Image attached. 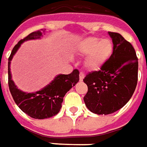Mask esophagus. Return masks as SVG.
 <instances>
[{
  "label": "esophagus",
  "instance_id": "esophagus-1",
  "mask_svg": "<svg viewBox=\"0 0 147 147\" xmlns=\"http://www.w3.org/2000/svg\"><path fill=\"white\" fill-rule=\"evenodd\" d=\"M84 73L83 71H80V80L82 81V80H84Z\"/></svg>",
  "mask_w": 147,
  "mask_h": 147
}]
</instances>
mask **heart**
Segmentation results:
<instances>
[{
	"label": "heart",
	"instance_id": "obj_1",
	"mask_svg": "<svg viewBox=\"0 0 147 147\" xmlns=\"http://www.w3.org/2000/svg\"><path fill=\"white\" fill-rule=\"evenodd\" d=\"M80 51L88 55L85 65L88 68L95 70L103 65L113 53L112 42L108 38L99 39L94 37L87 38L80 44Z\"/></svg>",
	"mask_w": 147,
	"mask_h": 147
}]
</instances>
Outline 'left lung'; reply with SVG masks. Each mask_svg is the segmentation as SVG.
<instances>
[{"label": "left lung", "mask_w": 147, "mask_h": 147, "mask_svg": "<svg viewBox=\"0 0 147 147\" xmlns=\"http://www.w3.org/2000/svg\"><path fill=\"white\" fill-rule=\"evenodd\" d=\"M113 44L111 56L99 71L87 75V108L96 114H110L126 105L138 83V62L131 43L118 33L109 32Z\"/></svg>", "instance_id": "left-lung-1"}]
</instances>
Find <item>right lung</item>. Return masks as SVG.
<instances>
[{"label":"right lung","instance_id":"obj_1","mask_svg":"<svg viewBox=\"0 0 147 147\" xmlns=\"http://www.w3.org/2000/svg\"><path fill=\"white\" fill-rule=\"evenodd\" d=\"M45 30H41L32 32L25 38L19 41L13 49L8 63V83L11 95L21 110L35 119H45L56 115L62 107L65 94L80 80V72L77 69H75L68 75H58L48 85L35 92H24L15 85L14 82L12 80L10 72V63L13 57L22 42L27 40L38 39L42 36V34H45Z\"/></svg>","mask_w":147,"mask_h":147}]
</instances>
